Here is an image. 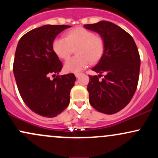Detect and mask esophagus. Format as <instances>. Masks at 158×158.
Here are the masks:
<instances>
[{
	"instance_id": "1",
	"label": "esophagus",
	"mask_w": 158,
	"mask_h": 158,
	"mask_svg": "<svg viewBox=\"0 0 158 158\" xmlns=\"http://www.w3.org/2000/svg\"><path fill=\"white\" fill-rule=\"evenodd\" d=\"M81 74H82V73H75L76 77V78H79V76H81Z\"/></svg>"
}]
</instances>
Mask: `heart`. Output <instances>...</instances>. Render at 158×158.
<instances>
[{
  "label": "heart",
  "instance_id": "1",
  "mask_svg": "<svg viewBox=\"0 0 158 158\" xmlns=\"http://www.w3.org/2000/svg\"><path fill=\"white\" fill-rule=\"evenodd\" d=\"M52 49L60 59L66 60L75 49L76 56L65 62L64 69L67 73H79L90 63L95 64L103 57L106 49L105 40L83 27H75L67 31L64 38H57Z\"/></svg>",
  "mask_w": 158,
  "mask_h": 158
}]
</instances>
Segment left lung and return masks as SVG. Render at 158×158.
I'll return each mask as SVG.
<instances>
[{
  "instance_id": "8db88e82",
  "label": "left lung",
  "mask_w": 158,
  "mask_h": 158,
  "mask_svg": "<svg viewBox=\"0 0 158 158\" xmlns=\"http://www.w3.org/2000/svg\"><path fill=\"white\" fill-rule=\"evenodd\" d=\"M84 27L98 33L106 42L103 57L92 68L100 74L89 76V102L98 112L112 115L130 103L137 88L140 69L137 46L127 32L110 22ZM101 73L105 75L100 81Z\"/></svg>"
}]
</instances>
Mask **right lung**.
I'll return each mask as SVG.
<instances>
[{"mask_svg": "<svg viewBox=\"0 0 158 158\" xmlns=\"http://www.w3.org/2000/svg\"><path fill=\"white\" fill-rule=\"evenodd\" d=\"M70 27L41 26L26 33L17 45L13 73L19 91L27 107L43 117H55L70 103L75 75H58L53 80L49 76H55L63 67L53 52L54 40L62 31Z\"/></svg>", "mask_w": 158, "mask_h": 158, "instance_id": "1", "label": "right lung"}]
</instances>
